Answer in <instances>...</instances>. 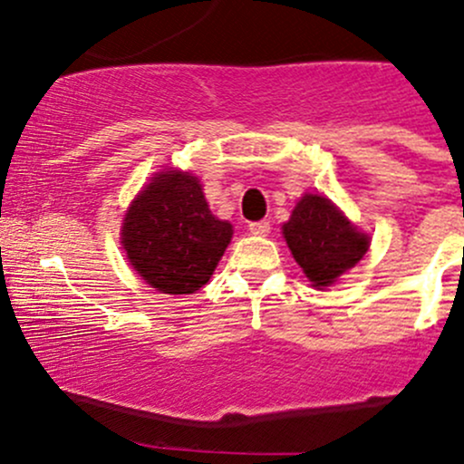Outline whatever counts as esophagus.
I'll list each match as a JSON object with an SVG mask.
<instances>
[{"mask_svg":"<svg viewBox=\"0 0 464 464\" xmlns=\"http://www.w3.org/2000/svg\"><path fill=\"white\" fill-rule=\"evenodd\" d=\"M248 231L253 233V236H268V233H270V222H268V220H262V222H250V225H248Z\"/></svg>","mask_w":464,"mask_h":464,"instance_id":"esophagus-1","label":"esophagus"}]
</instances>
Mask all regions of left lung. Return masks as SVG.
<instances>
[{
	"label": "left lung",
	"instance_id": "obj_1",
	"mask_svg": "<svg viewBox=\"0 0 464 464\" xmlns=\"http://www.w3.org/2000/svg\"><path fill=\"white\" fill-rule=\"evenodd\" d=\"M287 248L314 287L332 285L366 255L371 237L321 194H305L284 225Z\"/></svg>",
	"mask_w": 464,
	"mask_h": 464
}]
</instances>
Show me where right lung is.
<instances>
[{
	"label": "right lung",
	"mask_w": 464,
	"mask_h": 464,
	"mask_svg": "<svg viewBox=\"0 0 464 464\" xmlns=\"http://www.w3.org/2000/svg\"><path fill=\"white\" fill-rule=\"evenodd\" d=\"M231 237V222L211 214L198 177L180 169L154 174L121 222V246L130 266L163 295L200 290Z\"/></svg>",
	"instance_id": "add662e5"
}]
</instances>
